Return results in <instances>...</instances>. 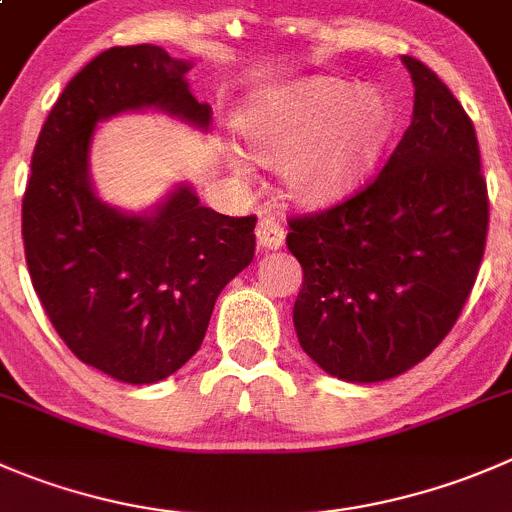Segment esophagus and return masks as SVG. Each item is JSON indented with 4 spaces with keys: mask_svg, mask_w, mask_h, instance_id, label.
Returning <instances> with one entry per match:
<instances>
[{
    "mask_svg": "<svg viewBox=\"0 0 512 512\" xmlns=\"http://www.w3.org/2000/svg\"><path fill=\"white\" fill-rule=\"evenodd\" d=\"M255 235L257 245H260L262 250H280L282 242H285V227L277 220H272V217H262V220L257 222Z\"/></svg>",
    "mask_w": 512,
    "mask_h": 512,
    "instance_id": "34e87169",
    "label": "esophagus"
}]
</instances>
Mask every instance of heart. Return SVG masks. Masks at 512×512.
<instances>
[{"instance_id": "b5f03b06", "label": "heart", "mask_w": 512, "mask_h": 512, "mask_svg": "<svg viewBox=\"0 0 512 512\" xmlns=\"http://www.w3.org/2000/svg\"><path fill=\"white\" fill-rule=\"evenodd\" d=\"M245 150L282 167L287 192L302 205H327L362 185L393 132V107L377 89L315 77L252 104L237 122ZM232 170L242 162L232 157Z\"/></svg>"}]
</instances>
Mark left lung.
Listing matches in <instances>:
<instances>
[{"label": "left lung", "instance_id": "8db88e82", "mask_svg": "<svg viewBox=\"0 0 512 512\" xmlns=\"http://www.w3.org/2000/svg\"><path fill=\"white\" fill-rule=\"evenodd\" d=\"M413 122L347 200L290 217L302 265L300 345L332 377L380 382L418 365L458 322L485 252L488 187L475 127L433 69L403 57Z\"/></svg>", "mask_w": 512, "mask_h": 512}]
</instances>
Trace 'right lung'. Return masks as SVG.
Instances as JSON below:
<instances>
[{
    "instance_id": "add662e5",
    "label": "right lung",
    "mask_w": 512,
    "mask_h": 512,
    "mask_svg": "<svg viewBox=\"0 0 512 512\" xmlns=\"http://www.w3.org/2000/svg\"><path fill=\"white\" fill-rule=\"evenodd\" d=\"M192 62L155 44L112 47L72 77L32 155L22 237L34 292L64 345L114 380L150 385L205 340L222 287L255 257L257 217H227L177 187L152 215L97 200L87 157L97 122L157 107L207 127Z\"/></svg>"
}]
</instances>
